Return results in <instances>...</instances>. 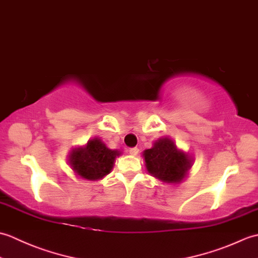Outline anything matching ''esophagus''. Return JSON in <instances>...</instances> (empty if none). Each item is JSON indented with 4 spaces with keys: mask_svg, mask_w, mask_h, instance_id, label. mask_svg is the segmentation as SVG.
I'll use <instances>...</instances> for the list:
<instances>
[{
    "mask_svg": "<svg viewBox=\"0 0 258 258\" xmlns=\"http://www.w3.org/2000/svg\"><path fill=\"white\" fill-rule=\"evenodd\" d=\"M128 152H130V154H131V155L135 156V155H138V154H139L140 150L138 149V147H132V149H130V150H128Z\"/></svg>",
    "mask_w": 258,
    "mask_h": 258,
    "instance_id": "1",
    "label": "esophagus"
}]
</instances>
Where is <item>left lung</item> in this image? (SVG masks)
<instances>
[{
	"mask_svg": "<svg viewBox=\"0 0 258 258\" xmlns=\"http://www.w3.org/2000/svg\"><path fill=\"white\" fill-rule=\"evenodd\" d=\"M143 156L147 172L152 176L172 184L182 182L193 162L167 138L157 140L152 149L143 152Z\"/></svg>",
	"mask_w": 258,
	"mask_h": 258,
	"instance_id": "8db88e82",
	"label": "left lung"
}]
</instances>
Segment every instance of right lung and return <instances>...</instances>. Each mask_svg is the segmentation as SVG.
<instances>
[{"instance_id":"add662e5","label":"right lung","mask_w":258,"mask_h":258,"mask_svg":"<svg viewBox=\"0 0 258 258\" xmlns=\"http://www.w3.org/2000/svg\"><path fill=\"white\" fill-rule=\"evenodd\" d=\"M120 153L109 150L100 139L87 142L86 146L74 149L70 153L69 161L73 171L80 177L96 180L112 171L114 161Z\"/></svg>"}]
</instances>
